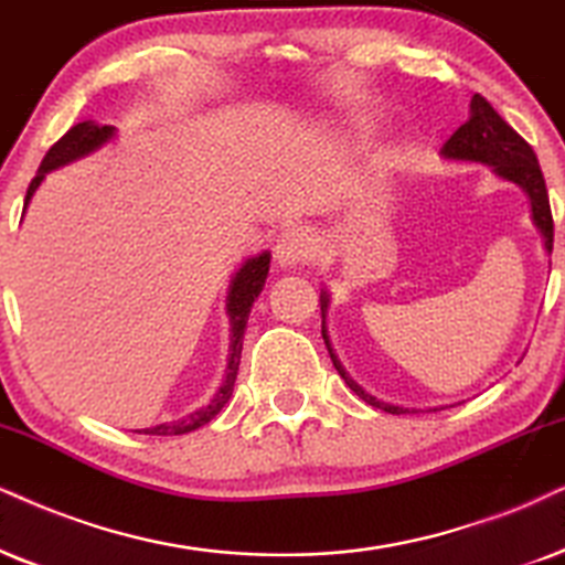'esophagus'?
I'll list each match as a JSON object with an SVG mask.
<instances>
[{
  "label": "esophagus",
  "instance_id": "1",
  "mask_svg": "<svg viewBox=\"0 0 565 565\" xmlns=\"http://www.w3.org/2000/svg\"><path fill=\"white\" fill-rule=\"evenodd\" d=\"M318 255V237L310 230H289L276 242V260L281 266H305Z\"/></svg>",
  "mask_w": 565,
  "mask_h": 565
}]
</instances>
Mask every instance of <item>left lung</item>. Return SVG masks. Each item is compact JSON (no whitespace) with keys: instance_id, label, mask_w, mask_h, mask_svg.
Returning <instances> with one entry per match:
<instances>
[{"instance_id":"8db88e82","label":"left lung","mask_w":565,"mask_h":565,"mask_svg":"<svg viewBox=\"0 0 565 565\" xmlns=\"http://www.w3.org/2000/svg\"><path fill=\"white\" fill-rule=\"evenodd\" d=\"M443 156H446V159L490 163V167H495V171L503 177V180H511V182H516L519 188H524L526 195H530V200H532L534 224L540 226L542 237H545L547 253H553V213H550L545 177H542L537 156H534L530 142L521 138V135L513 130L509 122H505L501 114L492 109L488 98L480 96V93L472 98V117H469L467 125H461L459 130L448 138L446 146H443ZM326 307H328V302L323 297V305H320L323 316H326ZM323 339H326L328 354H331V360H333V367L339 370V375L344 377L347 385L354 391L356 396H362L367 404H373V406H377V409H383L388 414L409 412V409H404V406L383 404V402H377L375 396L365 394V391H362L360 385H356L352 377L344 373L341 362L335 360L333 349H331V344H328L326 328H323Z\"/></svg>"}]
</instances>
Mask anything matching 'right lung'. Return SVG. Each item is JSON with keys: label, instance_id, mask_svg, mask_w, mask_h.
I'll return each instance as SVG.
<instances>
[{"label": "right lung", "instance_id": "1", "mask_svg": "<svg viewBox=\"0 0 565 565\" xmlns=\"http://www.w3.org/2000/svg\"><path fill=\"white\" fill-rule=\"evenodd\" d=\"M114 135L111 125H96V122H77L75 127H70L67 132L62 135L60 140L49 148V153L41 161L39 174L33 177L31 184H28V195H25V205L31 195L39 188L41 180H44L46 171L60 169L64 163L81 159V156L96 151L98 146H104ZM268 263L270 255L263 253L258 258H249L245 266L237 270L232 281V291H230V318H232V354H230V367H226V377L221 383L218 394L211 398L209 406L203 409L188 414V417L174 419V423H163L156 427H148L142 430L146 435H184L198 430V427L209 425L216 414L224 409V404L230 402L232 391H234V381H237V370H239V356H242V339H245V328H247V318H249V307H253L255 299L266 287V276H268Z\"/></svg>", "mask_w": 565, "mask_h": 565}]
</instances>
